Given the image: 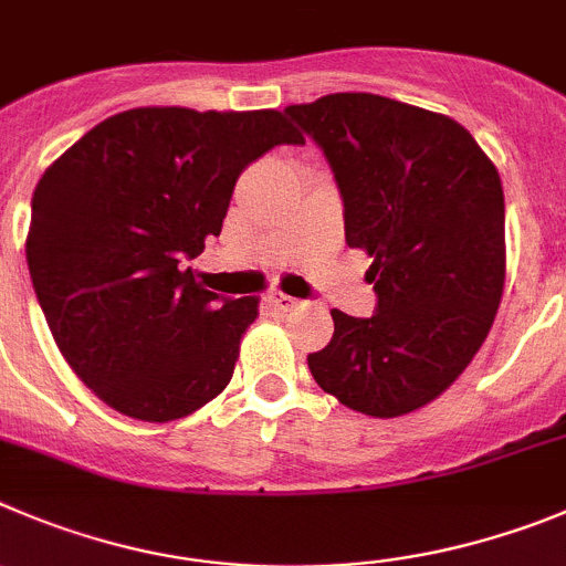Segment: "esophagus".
I'll return each mask as SVG.
<instances>
[{"label":"esophagus","mask_w":566,"mask_h":566,"mask_svg":"<svg viewBox=\"0 0 566 566\" xmlns=\"http://www.w3.org/2000/svg\"><path fill=\"white\" fill-rule=\"evenodd\" d=\"M269 303H272L277 311H294L300 305V300L286 292H269Z\"/></svg>","instance_id":"34e87169"}]
</instances>
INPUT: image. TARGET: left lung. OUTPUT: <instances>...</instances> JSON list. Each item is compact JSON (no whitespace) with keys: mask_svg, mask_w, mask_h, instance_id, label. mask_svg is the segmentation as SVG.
Returning a JSON list of instances; mask_svg holds the SVG:
<instances>
[{"mask_svg":"<svg viewBox=\"0 0 566 566\" xmlns=\"http://www.w3.org/2000/svg\"><path fill=\"white\" fill-rule=\"evenodd\" d=\"M286 114L314 137L345 201V241L373 258V317L334 308L311 376L345 407L398 418L458 381L505 289V199L496 165L446 114L336 92Z\"/></svg>","mask_w":566,"mask_h":566,"instance_id":"8db88e82","label":"left lung"}]
</instances>
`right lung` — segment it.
<instances>
[{"instance_id":"obj_1","label":"right lung","mask_w":566,"mask_h":566,"mask_svg":"<svg viewBox=\"0 0 566 566\" xmlns=\"http://www.w3.org/2000/svg\"><path fill=\"white\" fill-rule=\"evenodd\" d=\"M283 143L305 139L274 108L143 106L44 170L30 277L61 356L103 403L168 423L230 385L261 300L207 292L185 263L221 232L241 170Z\"/></svg>"}]
</instances>
